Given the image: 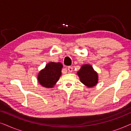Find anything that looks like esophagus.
<instances>
[{
  "label": "esophagus",
  "instance_id": "esophagus-1",
  "mask_svg": "<svg viewBox=\"0 0 131 131\" xmlns=\"http://www.w3.org/2000/svg\"><path fill=\"white\" fill-rule=\"evenodd\" d=\"M68 69V71H69V72L70 73H71L73 71V67H71V66H69V67H68L67 68Z\"/></svg>",
  "mask_w": 131,
  "mask_h": 131
}]
</instances>
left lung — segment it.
<instances>
[{
	"label": "left lung",
	"mask_w": 131,
	"mask_h": 131,
	"mask_svg": "<svg viewBox=\"0 0 131 131\" xmlns=\"http://www.w3.org/2000/svg\"><path fill=\"white\" fill-rule=\"evenodd\" d=\"M77 74L80 82L88 88H92L98 82V75L90 64H83L78 71Z\"/></svg>",
	"instance_id": "8db88e82"
}]
</instances>
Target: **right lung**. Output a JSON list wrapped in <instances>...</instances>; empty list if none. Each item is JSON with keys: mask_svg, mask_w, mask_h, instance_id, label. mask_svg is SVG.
Segmentation results:
<instances>
[{"mask_svg": "<svg viewBox=\"0 0 131 131\" xmlns=\"http://www.w3.org/2000/svg\"><path fill=\"white\" fill-rule=\"evenodd\" d=\"M62 64L61 62H50L39 71L37 80L39 84L46 88H52L61 76Z\"/></svg>", "mask_w": 131, "mask_h": 131, "instance_id": "add662e5", "label": "right lung"}]
</instances>
